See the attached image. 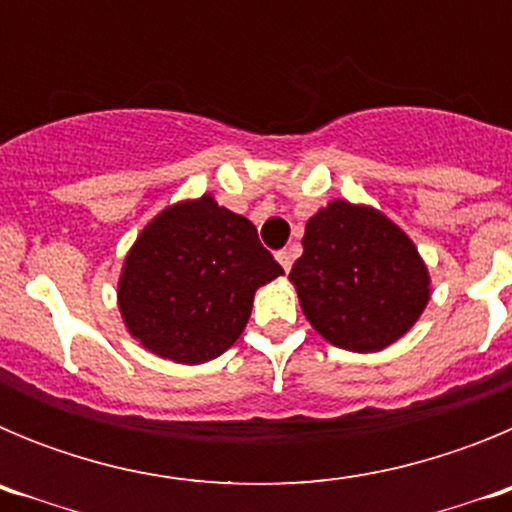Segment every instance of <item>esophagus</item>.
Wrapping results in <instances>:
<instances>
[{
  "label": "esophagus",
  "mask_w": 512,
  "mask_h": 512,
  "mask_svg": "<svg viewBox=\"0 0 512 512\" xmlns=\"http://www.w3.org/2000/svg\"><path fill=\"white\" fill-rule=\"evenodd\" d=\"M279 264H282L284 271L292 269V261H295V248H282V251L277 253Z\"/></svg>",
  "instance_id": "1"
}]
</instances>
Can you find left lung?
<instances>
[{
  "label": "left lung",
  "mask_w": 512,
  "mask_h": 512,
  "mask_svg": "<svg viewBox=\"0 0 512 512\" xmlns=\"http://www.w3.org/2000/svg\"><path fill=\"white\" fill-rule=\"evenodd\" d=\"M302 248L289 279L305 318L333 346L382 351L431 300L413 241L372 207L333 200L307 220Z\"/></svg>",
  "instance_id": "8db88e82"
}]
</instances>
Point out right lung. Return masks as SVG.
<instances>
[{"label":"right lung","mask_w":512,"mask_h":512,"mask_svg":"<svg viewBox=\"0 0 512 512\" xmlns=\"http://www.w3.org/2000/svg\"><path fill=\"white\" fill-rule=\"evenodd\" d=\"M284 274L251 220L210 194L166 207L130 248L117 284L122 320L151 354L202 364L228 351L261 284Z\"/></svg>","instance_id":"add662e5"}]
</instances>
